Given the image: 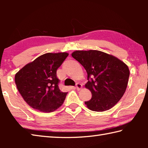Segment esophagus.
Listing matches in <instances>:
<instances>
[{
	"label": "esophagus",
	"mask_w": 148,
	"mask_h": 148,
	"mask_svg": "<svg viewBox=\"0 0 148 148\" xmlns=\"http://www.w3.org/2000/svg\"><path fill=\"white\" fill-rule=\"evenodd\" d=\"M76 87V89L77 90H80V89L82 88V87H83V86H82V85L80 84V83H77Z\"/></svg>",
	"instance_id": "esophagus-1"
}]
</instances>
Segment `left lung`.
Listing matches in <instances>:
<instances>
[{"label": "left lung", "mask_w": 148, "mask_h": 148, "mask_svg": "<svg viewBox=\"0 0 148 148\" xmlns=\"http://www.w3.org/2000/svg\"><path fill=\"white\" fill-rule=\"evenodd\" d=\"M72 56L87 73L88 82L85 87L91 92L92 97L85 102L87 107L92 111L104 112L114 106L126 91L130 74L128 66L117 57L98 50H77Z\"/></svg>", "instance_id": "left-lung-1"}]
</instances>
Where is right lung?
Returning a JSON list of instances; mask_svg holds the SVG:
<instances>
[{
	"instance_id": "obj_1",
	"label": "right lung",
	"mask_w": 148,
	"mask_h": 148,
	"mask_svg": "<svg viewBox=\"0 0 148 148\" xmlns=\"http://www.w3.org/2000/svg\"><path fill=\"white\" fill-rule=\"evenodd\" d=\"M68 56L66 52L42 55L15 75L19 93L32 108L49 113L63 104L67 92L59 88L57 70Z\"/></svg>"
}]
</instances>
